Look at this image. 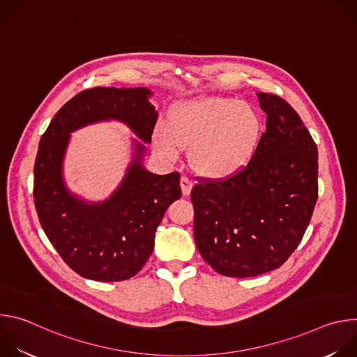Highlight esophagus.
Here are the masks:
<instances>
[{
	"label": "esophagus",
	"mask_w": 357,
	"mask_h": 357,
	"mask_svg": "<svg viewBox=\"0 0 357 357\" xmlns=\"http://www.w3.org/2000/svg\"><path fill=\"white\" fill-rule=\"evenodd\" d=\"M181 189H182V193L183 196H188L192 190V181L188 178V176H181Z\"/></svg>",
	"instance_id": "1"
}]
</instances>
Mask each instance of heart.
<instances>
[{"label": "heart", "mask_w": 357, "mask_h": 357, "mask_svg": "<svg viewBox=\"0 0 357 357\" xmlns=\"http://www.w3.org/2000/svg\"><path fill=\"white\" fill-rule=\"evenodd\" d=\"M261 132V119L250 105L231 97H202L175 106L154 141L171 160L181 146H190L192 168L202 176L223 179L248 164Z\"/></svg>", "instance_id": "obj_1"}]
</instances>
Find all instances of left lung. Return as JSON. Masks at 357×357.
Segmentation results:
<instances>
[{
	"mask_svg": "<svg viewBox=\"0 0 357 357\" xmlns=\"http://www.w3.org/2000/svg\"><path fill=\"white\" fill-rule=\"evenodd\" d=\"M267 130L250 162L192 189L195 243L212 268L247 278L281 267L307 230L318 199V148L298 113L257 93Z\"/></svg>",
	"mask_w": 357,
	"mask_h": 357,
	"instance_id": "left-lung-1",
	"label": "left lung"
}]
</instances>
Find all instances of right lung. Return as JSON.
<instances>
[{
    "mask_svg": "<svg viewBox=\"0 0 357 357\" xmlns=\"http://www.w3.org/2000/svg\"><path fill=\"white\" fill-rule=\"evenodd\" d=\"M145 87H93L80 91L55 114L43 132L33 167V200L40 226L63 261L94 281L134 277L154 250L165 211L181 197L179 174L144 169L145 146L135 141L134 161L117 190L105 202L89 203L72 195L62 162L70 132L105 120L126 123L151 142L158 113Z\"/></svg>",
    "mask_w": 357,
    "mask_h": 357,
    "instance_id": "right-lung-1",
    "label": "right lung"
}]
</instances>
